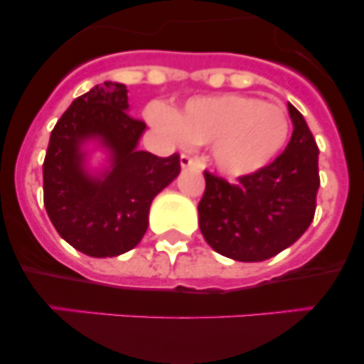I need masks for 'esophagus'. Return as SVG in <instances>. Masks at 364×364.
I'll return each instance as SVG.
<instances>
[{
  "label": "esophagus",
  "instance_id": "obj_1",
  "mask_svg": "<svg viewBox=\"0 0 364 364\" xmlns=\"http://www.w3.org/2000/svg\"><path fill=\"white\" fill-rule=\"evenodd\" d=\"M195 164H196V159H193L191 155L188 154L180 155V166H182V168H189V166H195Z\"/></svg>",
  "mask_w": 364,
  "mask_h": 364
}]
</instances>
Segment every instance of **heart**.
I'll list each match as a JSON object with an SVG mask.
<instances>
[{"label": "heart", "instance_id": "heart-1", "mask_svg": "<svg viewBox=\"0 0 364 364\" xmlns=\"http://www.w3.org/2000/svg\"><path fill=\"white\" fill-rule=\"evenodd\" d=\"M150 121L176 141L210 144L214 166L228 176L264 168L289 134L282 107L243 95L196 96L175 112L155 107Z\"/></svg>", "mask_w": 364, "mask_h": 364}]
</instances>
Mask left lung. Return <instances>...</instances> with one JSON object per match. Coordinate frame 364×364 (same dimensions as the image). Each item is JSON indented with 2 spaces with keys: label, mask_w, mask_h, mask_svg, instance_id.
<instances>
[{
  "label": "left lung",
  "mask_w": 364,
  "mask_h": 364,
  "mask_svg": "<svg viewBox=\"0 0 364 364\" xmlns=\"http://www.w3.org/2000/svg\"><path fill=\"white\" fill-rule=\"evenodd\" d=\"M293 134L272 164L228 184L203 171L198 223L207 243L234 261H266L309 228L320 188L318 146L302 114L289 103Z\"/></svg>",
  "instance_id": "1"
}]
</instances>
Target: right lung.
<instances>
[{
	"label": "right lung",
	"mask_w": 364,
	"mask_h": 364,
	"mask_svg": "<svg viewBox=\"0 0 364 364\" xmlns=\"http://www.w3.org/2000/svg\"><path fill=\"white\" fill-rule=\"evenodd\" d=\"M127 87L95 85L78 96L51 130L43 164L44 207L62 240L91 257L132 250L148 228L151 200L180 173V155L137 150L144 121L128 110ZM100 140L111 166L100 177L83 168L84 142Z\"/></svg>",
	"instance_id": "obj_1"
}]
</instances>
